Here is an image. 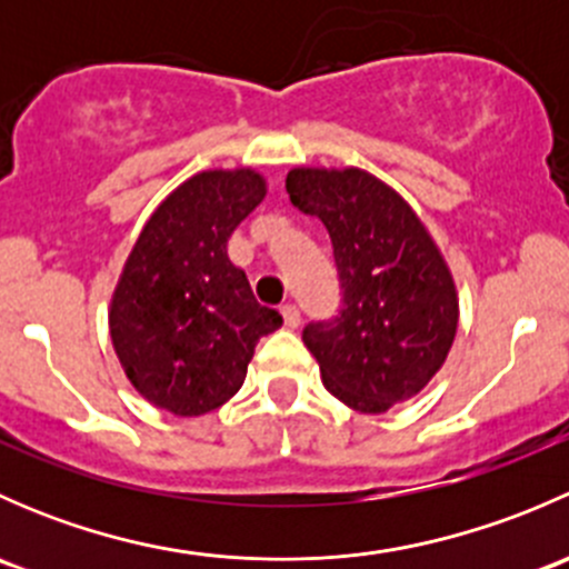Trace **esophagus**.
<instances>
[{"label": "esophagus", "instance_id": "esophagus-1", "mask_svg": "<svg viewBox=\"0 0 569 569\" xmlns=\"http://www.w3.org/2000/svg\"><path fill=\"white\" fill-rule=\"evenodd\" d=\"M280 313H283L286 327H291V330L300 325V308H297L295 302H286V306H280Z\"/></svg>", "mask_w": 569, "mask_h": 569}]
</instances>
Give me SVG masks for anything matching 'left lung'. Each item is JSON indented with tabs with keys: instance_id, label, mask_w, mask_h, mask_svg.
Returning a JSON list of instances; mask_svg holds the SVG:
<instances>
[{
	"instance_id": "1",
	"label": "left lung",
	"mask_w": 569,
	"mask_h": 569,
	"mask_svg": "<svg viewBox=\"0 0 569 569\" xmlns=\"http://www.w3.org/2000/svg\"><path fill=\"white\" fill-rule=\"evenodd\" d=\"M291 203L325 222L341 308L308 321L302 341L336 399L386 412L438 375L457 332V291L416 211L366 170L295 168Z\"/></svg>"
}]
</instances>
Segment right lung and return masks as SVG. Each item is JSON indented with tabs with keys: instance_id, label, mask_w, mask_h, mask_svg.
<instances>
[{
	"instance_id": "right-lung-1",
	"label": "right lung",
	"mask_w": 569,
	"mask_h": 569,
	"mask_svg": "<svg viewBox=\"0 0 569 569\" xmlns=\"http://www.w3.org/2000/svg\"><path fill=\"white\" fill-rule=\"evenodd\" d=\"M267 194L252 170L198 173L142 228L109 311L131 386L173 416H203L242 388L261 336L283 317L252 297L228 239Z\"/></svg>"
}]
</instances>
